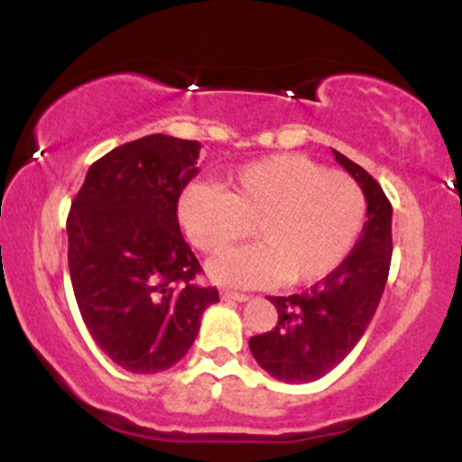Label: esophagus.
<instances>
[{"mask_svg": "<svg viewBox=\"0 0 462 462\" xmlns=\"http://www.w3.org/2000/svg\"><path fill=\"white\" fill-rule=\"evenodd\" d=\"M221 298L224 300H232V301H247L249 295L245 293H236V291H221Z\"/></svg>", "mask_w": 462, "mask_h": 462, "instance_id": "34e87169", "label": "esophagus"}]
</instances>
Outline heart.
Wrapping results in <instances>:
<instances>
[{"label": "heart", "mask_w": 462, "mask_h": 462, "mask_svg": "<svg viewBox=\"0 0 462 462\" xmlns=\"http://www.w3.org/2000/svg\"><path fill=\"white\" fill-rule=\"evenodd\" d=\"M178 221L206 254L224 252L254 226L261 243L208 264L215 282L249 289L284 278L312 284L354 252L367 221V198L347 173L328 171L301 153H273L232 171L226 190L190 182L180 193Z\"/></svg>", "instance_id": "heart-1"}]
</instances>
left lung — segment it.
I'll return each instance as SVG.
<instances>
[{
    "mask_svg": "<svg viewBox=\"0 0 462 462\" xmlns=\"http://www.w3.org/2000/svg\"><path fill=\"white\" fill-rule=\"evenodd\" d=\"M332 153L363 189L367 221L354 252L337 272L300 295L269 298L278 309V323L272 332L249 338V349L280 383H312L337 367L367 330L389 278L391 201L360 164L337 150Z\"/></svg>",
    "mask_w": 462,
    "mask_h": 462,
    "instance_id": "obj_1",
    "label": "left lung"
}]
</instances>
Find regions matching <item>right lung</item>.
I'll use <instances>...</instances> for the list:
<instances>
[{"mask_svg":"<svg viewBox=\"0 0 462 462\" xmlns=\"http://www.w3.org/2000/svg\"><path fill=\"white\" fill-rule=\"evenodd\" d=\"M199 143L150 134L91 164L67 219L69 273L93 341L132 374L176 365L199 332L215 286L178 224V199L198 176Z\"/></svg>","mask_w":462,"mask_h":462,"instance_id":"obj_1","label":"right lung"}]
</instances>
